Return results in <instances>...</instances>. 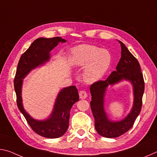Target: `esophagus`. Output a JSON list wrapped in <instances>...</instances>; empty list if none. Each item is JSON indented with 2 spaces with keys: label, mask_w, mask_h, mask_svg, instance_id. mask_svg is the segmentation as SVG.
<instances>
[{
  "label": "esophagus",
  "mask_w": 157,
  "mask_h": 157,
  "mask_svg": "<svg viewBox=\"0 0 157 157\" xmlns=\"http://www.w3.org/2000/svg\"><path fill=\"white\" fill-rule=\"evenodd\" d=\"M79 95L81 99H85L87 97V94L85 91H80L79 93Z\"/></svg>",
  "instance_id": "1"
}]
</instances>
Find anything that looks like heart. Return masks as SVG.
<instances>
[{"instance_id":"obj_1","label":"heart","mask_w":157,"mask_h":157,"mask_svg":"<svg viewBox=\"0 0 157 157\" xmlns=\"http://www.w3.org/2000/svg\"><path fill=\"white\" fill-rule=\"evenodd\" d=\"M111 63L107 50L91 45H80L71 50L70 63L74 68H83L82 78L86 83L93 84L102 79Z\"/></svg>"}]
</instances>
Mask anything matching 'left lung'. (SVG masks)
<instances>
[{
	"label": "left lung",
	"mask_w": 157,
	"mask_h": 157,
	"mask_svg": "<svg viewBox=\"0 0 157 157\" xmlns=\"http://www.w3.org/2000/svg\"><path fill=\"white\" fill-rule=\"evenodd\" d=\"M121 46V58L113 71L105 81H98L90 87L91 101L90 102L95 118V128L100 136L116 138L131 129L139 115L142 107V98L145 84L141 69L135 58L123 42L118 41ZM123 81H129L132 86L134 100L130 113L121 121H111L104 109V98L108 87Z\"/></svg>",
	"instance_id": "1"
}]
</instances>
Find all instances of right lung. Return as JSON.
I'll return each mask as SVG.
<instances>
[{
    "mask_svg": "<svg viewBox=\"0 0 157 157\" xmlns=\"http://www.w3.org/2000/svg\"><path fill=\"white\" fill-rule=\"evenodd\" d=\"M59 42L65 43L66 40L62 37L36 39L29 48L21 55L18 62L14 78V90L17 94L18 109L26 119L29 125L40 136L56 139L63 136L69 125L70 111L73 105L79 100V94L75 86L63 88L58 93L51 113L44 120L33 118L25 110L23 105V82L28 73L36 68L44 65L50 59V51Z\"/></svg>",
    "mask_w": 157,
    "mask_h": 157,
    "instance_id": "obj_1",
    "label": "right lung"
}]
</instances>
